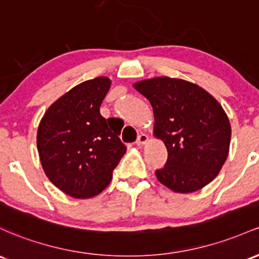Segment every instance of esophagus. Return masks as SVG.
I'll use <instances>...</instances> for the list:
<instances>
[{
	"mask_svg": "<svg viewBox=\"0 0 259 259\" xmlns=\"http://www.w3.org/2000/svg\"><path fill=\"white\" fill-rule=\"evenodd\" d=\"M147 140H149V136L146 134H140L138 136V140H136V145L138 146H141V145H145L147 143Z\"/></svg>",
	"mask_w": 259,
	"mask_h": 259,
	"instance_id": "34e87169",
	"label": "esophagus"
}]
</instances>
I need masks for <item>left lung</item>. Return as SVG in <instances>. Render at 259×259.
I'll use <instances>...</instances> for the list:
<instances>
[{"instance_id":"1","label":"left lung","mask_w":259,"mask_h":259,"mask_svg":"<svg viewBox=\"0 0 259 259\" xmlns=\"http://www.w3.org/2000/svg\"><path fill=\"white\" fill-rule=\"evenodd\" d=\"M134 88L151 103L153 135L168 158L156 177L176 193H193L219 175L229 155L231 125L221 104L204 88L181 78L143 79Z\"/></svg>"}]
</instances>
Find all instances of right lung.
<instances>
[{"instance_id":"obj_1","label":"right lung","mask_w":259,"mask_h":259,"mask_svg":"<svg viewBox=\"0 0 259 259\" xmlns=\"http://www.w3.org/2000/svg\"><path fill=\"white\" fill-rule=\"evenodd\" d=\"M106 76L82 82L48 108L36 134L42 169L72 198L99 194L126 151L120 130L109 126L99 108L109 91Z\"/></svg>"}]
</instances>
